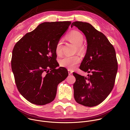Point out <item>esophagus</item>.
Returning <instances> with one entry per match:
<instances>
[{
	"label": "esophagus",
	"mask_w": 130,
	"mask_h": 130,
	"mask_svg": "<svg viewBox=\"0 0 130 130\" xmlns=\"http://www.w3.org/2000/svg\"><path fill=\"white\" fill-rule=\"evenodd\" d=\"M68 75H71L72 73V71L71 70H69V69L68 70Z\"/></svg>",
	"instance_id": "34e87169"
}]
</instances>
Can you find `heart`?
<instances>
[{"label": "heart", "mask_w": 130, "mask_h": 130, "mask_svg": "<svg viewBox=\"0 0 130 130\" xmlns=\"http://www.w3.org/2000/svg\"><path fill=\"white\" fill-rule=\"evenodd\" d=\"M67 39L72 44L77 47L78 51H82L84 50V46L82 45L83 41V35L79 31L77 30L72 31L67 36ZM62 42L59 41L55 46V53L58 55L62 53ZM80 58L78 55H74L71 57H65L60 61V65L64 68H68L69 70H72L75 68L80 62Z\"/></svg>", "instance_id": "heart-1"}]
</instances>
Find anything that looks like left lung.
Returning a JSON list of instances; mask_svg holds the SVG:
<instances>
[{
  "instance_id": "1",
  "label": "left lung",
  "mask_w": 130,
  "mask_h": 130,
  "mask_svg": "<svg viewBox=\"0 0 130 130\" xmlns=\"http://www.w3.org/2000/svg\"><path fill=\"white\" fill-rule=\"evenodd\" d=\"M85 35L87 50L80 69L87 77L73 72L74 98L79 104L92 107L102 102L112 90L118 69L116 52L106 37L88 23L73 22Z\"/></svg>"
}]
</instances>
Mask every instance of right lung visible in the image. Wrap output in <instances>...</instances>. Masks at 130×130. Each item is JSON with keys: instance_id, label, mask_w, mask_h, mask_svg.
Segmentation results:
<instances>
[{"instance_id": "add662e5", "label": "right lung", "mask_w": 130, "mask_h": 130, "mask_svg": "<svg viewBox=\"0 0 130 130\" xmlns=\"http://www.w3.org/2000/svg\"><path fill=\"white\" fill-rule=\"evenodd\" d=\"M71 23H43L14 46L11 66L15 83L21 94L31 103L43 105L52 102L58 84L68 75L65 68L56 69L59 65L55 48Z\"/></svg>"}]
</instances>
